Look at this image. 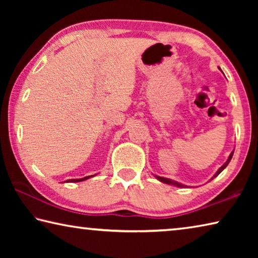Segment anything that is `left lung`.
<instances>
[{
    "label": "left lung",
    "mask_w": 258,
    "mask_h": 258,
    "mask_svg": "<svg viewBox=\"0 0 258 258\" xmlns=\"http://www.w3.org/2000/svg\"><path fill=\"white\" fill-rule=\"evenodd\" d=\"M233 152H234V150L231 152L230 154V156H229V158H228V160L225 161V163L221 166L220 168L217 169V172L215 173V175H214L211 180H213L214 177H216L218 174H220L222 171H223V169L226 167V166L229 165V163H230V160H231V158H232V156H233ZM156 176V178L158 181H160V182H163V183H166V184H171V185H175V186H177V187H187L186 185H184V184H182V183H178V182H176V181H174V180H171V178H167V177H163V176H158V175H155Z\"/></svg>",
    "instance_id": "8db88e82"
}]
</instances>
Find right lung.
Returning <instances> with one entry per match:
<instances>
[{
  "label": "right lung",
  "instance_id": "add662e5",
  "mask_svg": "<svg viewBox=\"0 0 258 258\" xmlns=\"http://www.w3.org/2000/svg\"><path fill=\"white\" fill-rule=\"evenodd\" d=\"M94 175H95V174H94ZM94 175L85 176V177H83V178H72V180H68V181H64V182H82V181H85V180H87V178L92 177V176H94Z\"/></svg>",
  "mask_w": 258,
  "mask_h": 258
}]
</instances>
